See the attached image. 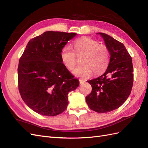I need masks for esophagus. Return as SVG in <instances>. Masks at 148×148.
I'll return each mask as SVG.
<instances>
[{"label":"esophagus","instance_id":"obj_1","mask_svg":"<svg viewBox=\"0 0 148 148\" xmlns=\"http://www.w3.org/2000/svg\"><path fill=\"white\" fill-rule=\"evenodd\" d=\"M79 83L80 84H83L84 82H85V81H84V80H83V79H79Z\"/></svg>","mask_w":148,"mask_h":148}]
</instances>
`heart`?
Wrapping results in <instances>:
<instances>
[{
  "label": "heart",
  "mask_w": 148,
  "mask_h": 148,
  "mask_svg": "<svg viewBox=\"0 0 148 148\" xmlns=\"http://www.w3.org/2000/svg\"><path fill=\"white\" fill-rule=\"evenodd\" d=\"M78 56H81V64L74 69L73 73L80 77H88L92 72L99 75L107 69L110 60L107 47L89 37L79 38L73 42ZM71 46L66 44L62 49L60 58L64 65L72 70L78 62V57Z\"/></svg>",
  "instance_id": "b5f03b06"
}]
</instances>
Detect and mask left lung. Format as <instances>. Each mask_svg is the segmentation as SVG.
Listing matches in <instances>:
<instances>
[{
    "instance_id": "obj_1",
    "label": "left lung",
    "mask_w": 148,
    "mask_h": 148,
    "mask_svg": "<svg viewBox=\"0 0 148 148\" xmlns=\"http://www.w3.org/2000/svg\"><path fill=\"white\" fill-rule=\"evenodd\" d=\"M109 49L110 61L106 72L88 82L92 91L86 97L89 108L98 113L118 109L127 99L133 83L132 57L123 44L109 35L99 33Z\"/></svg>"
}]
</instances>
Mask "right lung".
<instances>
[{
    "mask_svg": "<svg viewBox=\"0 0 148 148\" xmlns=\"http://www.w3.org/2000/svg\"><path fill=\"white\" fill-rule=\"evenodd\" d=\"M77 34L46 31L31 39L19 60L18 89L30 109L45 116L63 112L68 94L79 83L62 63L60 52Z\"/></svg>",
    "mask_w": 148,
    "mask_h": 148,
    "instance_id": "1",
    "label": "right lung"
}]
</instances>
